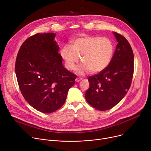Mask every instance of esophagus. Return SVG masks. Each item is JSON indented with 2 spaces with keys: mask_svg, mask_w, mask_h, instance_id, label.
Segmentation results:
<instances>
[{
  "mask_svg": "<svg viewBox=\"0 0 151 151\" xmlns=\"http://www.w3.org/2000/svg\"><path fill=\"white\" fill-rule=\"evenodd\" d=\"M81 80H82V78L77 77V78L75 79V81H76V82H80Z\"/></svg>",
  "mask_w": 151,
  "mask_h": 151,
  "instance_id": "1",
  "label": "esophagus"
}]
</instances>
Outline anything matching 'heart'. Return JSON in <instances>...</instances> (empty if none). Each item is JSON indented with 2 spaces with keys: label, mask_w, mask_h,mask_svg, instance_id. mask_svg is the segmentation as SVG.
Returning <instances> with one entry per match:
<instances>
[{
  "label": "heart",
  "mask_w": 151,
  "mask_h": 151,
  "mask_svg": "<svg viewBox=\"0 0 151 151\" xmlns=\"http://www.w3.org/2000/svg\"><path fill=\"white\" fill-rule=\"evenodd\" d=\"M71 46L65 45L61 49L60 55L67 68L74 70L81 60L82 64L76 70L79 75L99 73L109 64L114 52V45L106 37L85 35L75 39Z\"/></svg>",
  "instance_id": "obj_1"
}]
</instances>
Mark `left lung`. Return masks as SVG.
I'll return each instance as SVG.
<instances>
[{
	"label": "left lung",
	"mask_w": 151,
	"mask_h": 151,
	"mask_svg": "<svg viewBox=\"0 0 151 151\" xmlns=\"http://www.w3.org/2000/svg\"><path fill=\"white\" fill-rule=\"evenodd\" d=\"M117 44L108 66L88 78L90 88L85 97L88 104L100 111L116 106L129 90L134 72L132 47L123 35L114 32Z\"/></svg>",
	"instance_id": "left-lung-1"
}]
</instances>
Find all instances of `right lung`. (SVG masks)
<instances>
[{
  "instance_id": "right-lung-1",
  "label": "right lung",
  "mask_w": 151,
  "mask_h": 151,
  "mask_svg": "<svg viewBox=\"0 0 151 151\" xmlns=\"http://www.w3.org/2000/svg\"><path fill=\"white\" fill-rule=\"evenodd\" d=\"M55 37V34L46 33L29 37L16 59L15 73L23 97L43 113H53L62 106L76 78L63 66Z\"/></svg>"
}]
</instances>
